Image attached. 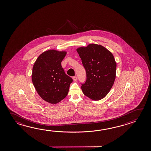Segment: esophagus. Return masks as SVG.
<instances>
[{"mask_svg":"<svg viewBox=\"0 0 151 151\" xmlns=\"http://www.w3.org/2000/svg\"><path fill=\"white\" fill-rule=\"evenodd\" d=\"M73 80L74 81H76L77 80V77L74 76V77H73Z\"/></svg>","mask_w":151,"mask_h":151,"instance_id":"1","label":"esophagus"}]
</instances>
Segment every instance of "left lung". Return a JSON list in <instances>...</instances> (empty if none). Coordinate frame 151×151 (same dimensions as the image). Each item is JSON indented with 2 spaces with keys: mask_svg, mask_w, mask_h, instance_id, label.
<instances>
[{
  "mask_svg": "<svg viewBox=\"0 0 151 151\" xmlns=\"http://www.w3.org/2000/svg\"><path fill=\"white\" fill-rule=\"evenodd\" d=\"M86 73V80L81 84L84 95L93 100L106 96L116 79V64L113 55L105 47L91 44L77 49Z\"/></svg>",
  "mask_w": 151,
  "mask_h": 151,
  "instance_id": "1",
  "label": "left lung"
}]
</instances>
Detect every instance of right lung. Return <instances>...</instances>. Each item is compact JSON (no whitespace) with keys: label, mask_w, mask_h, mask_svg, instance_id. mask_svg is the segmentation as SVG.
Wrapping results in <instances>:
<instances>
[{"label":"right lung","mask_w":151,"mask_h":151,"mask_svg":"<svg viewBox=\"0 0 151 151\" xmlns=\"http://www.w3.org/2000/svg\"><path fill=\"white\" fill-rule=\"evenodd\" d=\"M66 53L55 50L45 51L37 59L32 68L33 84L39 96L48 103L55 104L64 99L73 81L61 67Z\"/></svg>","instance_id":"right-lung-1"}]
</instances>
